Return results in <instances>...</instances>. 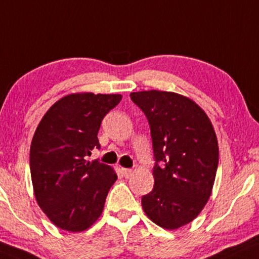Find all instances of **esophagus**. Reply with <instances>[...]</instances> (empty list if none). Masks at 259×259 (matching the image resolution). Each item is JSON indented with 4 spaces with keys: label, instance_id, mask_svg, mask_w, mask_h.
<instances>
[{
    "label": "esophagus",
    "instance_id": "1",
    "mask_svg": "<svg viewBox=\"0 0 259 259\" xmlns=\"http://www.w3.org/2000/svg\"><path fill=\"white\" fill-rule=\"evenodd\" d=\"M121 170H122V175H123L124 178H130L131 175H132V173H133L132 169H128V168H122V169H121Z\"/></svg>",
    "mask_w": 259,
    "mask_h": 259
}]
</instances>
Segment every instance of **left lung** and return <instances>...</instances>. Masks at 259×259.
Instances as JSON below:
<instances>
[{"instance_id":"left-lung-1","label":"left lung","mask_w":259,"mask_h":259,"mask_svg":"<svg viewBox=\"0 0 259 259\" xmlns=\"http://www.w3.org/2000/svg\"><path fill=\"white\" fill-rule=\"evenodd\" d=\"M150 126L155 165L152 191L142 197L146 215L177 229L203 210L215 181L219 145L206 114L193 101L167 91L131 94Z\"/></svg>"}]
</instances>
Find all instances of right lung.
<instances>
[{"label":"right lung","mask_w":259,"mask_h":259,"mask_svg":"<svg viewBox=\"0 0 259 259\" xmlns=\"http://www.w3.org/2000/svg\"><path fill=\"white\" fill-rule=\"evenodd\" d=\"M121 95H69L57 101L38 124L30 149V169L38 205L59 228L81 232L97 221L117 175L98 159L102 120Z\"/></svg>","instance_id":"1"}]
</instances>
